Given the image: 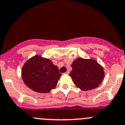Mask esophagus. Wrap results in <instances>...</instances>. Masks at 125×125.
<instances>
[{
    "label": "esophagus",
    "mask_w": 125,
    "mask_h": 125,
    "mask_svg": "<svg viewBox=\"0 0 125 125\" xmlns=\"http://www.w3.org/2000/svg\"><path fill=\"white\" fill-rule=\"evenodd\" d=\"M69 73H70L69 71H67V72H66L65 73V74H67V75H68Z\"/></svg>",
    "instance_id": "34e87169"
}]
</instances>
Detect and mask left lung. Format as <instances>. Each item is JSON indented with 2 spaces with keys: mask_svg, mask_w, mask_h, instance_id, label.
<instances>
[{
  "mask_svg": "<svg viewBox=\"0 0 125 125\" xmlns=\"http://www.w3.org/2000/svg\"><path fill=\"white\" fill-rule=\"evenodd\" d=\"M69 76L75 85L83 91L94 89L102 83L104 73L103 67L93 59L78 58L72 64Z\"/></svg>",
  "mask_w": 125,
  "mask_h": 125,
  "instance_id": "8db88e82",
  "label": "left lung"
}]
</instances>
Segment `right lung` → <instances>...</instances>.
I'll return each instance as SVG.
<instances>
[{
	"label": "right lung",
	"instance_id": "right-lung-1",
	"mask_svg": "<svg viewBox=\"0 0 125 125\" xmlns=\"http://www.w3.org/2000/svg\"><path fill=\"white\" fill-rule=\"evenodd\" d=\"M62 74L49 59L35 55L25 62L22 69L23 82L39 93H49L57 86Z\"/></svg>",
	"mask_w": 125,
	"mask_h": 125
}]
</instances>
